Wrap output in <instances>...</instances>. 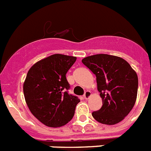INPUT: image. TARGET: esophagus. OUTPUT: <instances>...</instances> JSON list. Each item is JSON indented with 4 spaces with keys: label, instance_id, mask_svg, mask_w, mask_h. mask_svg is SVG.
I'll return each instance as SVG.
<instances>
[{
    "label": "esophagus",
    "instance_id": "esophagus-1",
    "mask_svg": "<svg viewBox=\"0 0 151 151\" xmlns=\"http://www.w3.org/2000/svg\"><path fill=\"white\" fill-rule=\"evenodd\" d=\"M91 96V92L90 91H86L84 94V98L86 99H88Z\"/></svg>",
    "mask_w": 151,
    "mask_h": 151
}]
</instances>
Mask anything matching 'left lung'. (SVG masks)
<instances>
[{
  "mask_svg": "<svg viewBox=\"0 0 151 151\" xmlns=\"http://www.w3.org/2000/svg\"><path fill=\"white\" fill-rule=\"evenodd\" d=\"M82 62L96 75L103 100L100 109L92 113L93 118L106 125L122 121L137 100L138 77L135 70L123 58L106 54L88 56Z\"/></svg>",
  "mask_w": 151,
  "mask_h": 151,
  "instance_id": "8db88e82",
  "label": "left lung"
}]
</instances>
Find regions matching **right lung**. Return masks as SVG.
Wrapping results in <instances>:
<instances>
[{
    "label": "right lung",
    "mask_w": 151,
    "mask_h": 151,
    "mask_svg": "<svg viewBox=\"0 0 151 151\" xmlns=\"http://www.w3.org/2000/svg\"><path fill=\"white\" fill-rule=\"evenodd\" d=\"M76 57L54 54L38 61L28 70L24 96L31 113L49 127H60L73 119L80 99L69 95L65 75Z\"/></svg>",
    "instance_id": "right-lung-1"
}]
</instances>
